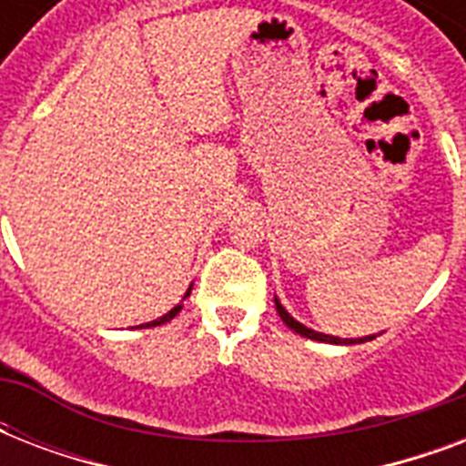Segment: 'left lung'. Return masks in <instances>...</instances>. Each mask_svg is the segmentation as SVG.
<instances>
[{
  "label": "left lung",
  "mask_w": 466,
  "mask_h": 466,
  "mask_svg": "<svg viewBox=\"0 0 466 466\" xmlns=\"http://www.w3.org/2000/svg\"><path fill=\"white\" fill-rule=\"evenodd\" d=\"M276 309L285 324L290 326L295 333H299V336H305V339L321 340V343H336V346H353V343H365V340L375 339V336H362V339H339V336H329V333H319V331H314V329H307L305 324H299L298 319L290 317V311L285 309V307L278 302V298H276Z\"/></svg>",
  "instance_id": "obj_1"
}]
</instances>
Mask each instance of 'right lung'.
<instances>
[{"instance_id":"obj_1","label":"right lung","mask_w":466,"mask_h":466,"mask_svg":"<svg viewBox=\"0 0 466 466\" xmlns=\"http://www.w3.org/2000/svg\"><path fill=\"white\" fill-rule=\"evenodd\" d=\"M190 290H193V285H190L188 290H186V295H183V299L188 298V295H190ZM181 307H183V305H176L174 309H171V311H167V314H164V317L155 319V321H149V324H142V326H145V329H149V326H161V324H167V321H171V319H174L176 314H178V311H181Z\"/></svg>"}]
</instances>
